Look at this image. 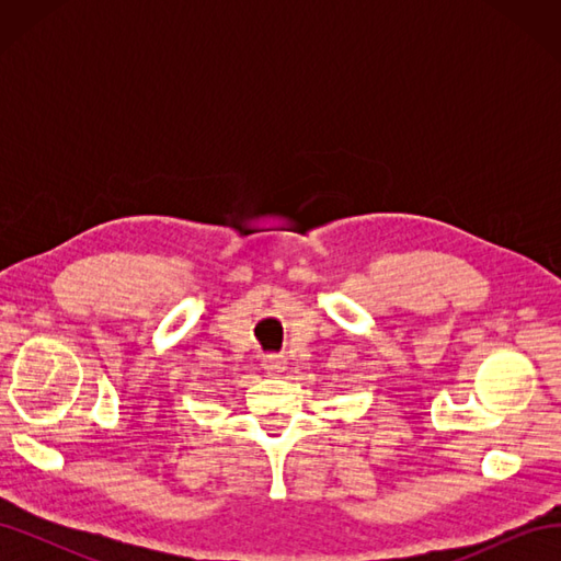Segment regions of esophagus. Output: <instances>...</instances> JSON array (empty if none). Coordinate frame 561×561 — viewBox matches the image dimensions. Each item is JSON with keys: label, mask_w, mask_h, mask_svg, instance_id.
Instances as JSON below:
<instances>
[{"label": "esophagus", "mask_w": 561, "mask_h": 561, "mask_svg": "<svg viewBox=\"0 0 561 561\" xmlns=\"http://www.w3.org/2000/svg\"><path fill=\"white\" fill-rule=\"evenodd\" d=\"M287 365V360L283 358V355H264L262 358V367L266 371H271V375H278V371H283Z\"/></svg>", "instance_id": "obj_1"}]
</instances>
